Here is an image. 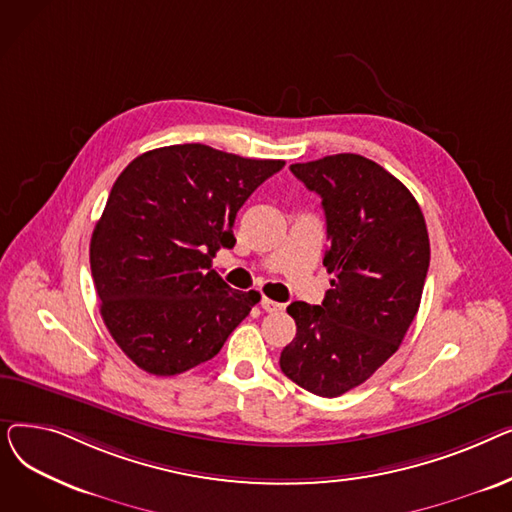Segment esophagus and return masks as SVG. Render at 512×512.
<instances>
[{
    "instance_id": "obj_1",
    "label": "esophagus",
    "mask_w": 512,
    "mask_h": 512,
    "mask_svg": "<svg viewBox=\"0 0 512 512\" xmlns=\"http://www.w3.org/2000/svg\"><path fill=\"white\" fill-rule=\"evenodd\" d=\"M261 309L267 311V313H278V311L284 309V305H282V303H276V301H272V299H267V297H263V299H261Z\"/></svg>"
}]
</instances>
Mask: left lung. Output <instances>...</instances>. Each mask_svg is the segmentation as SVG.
I'll use <instances>...</instances> for the list:
<instances>
[{"label":"left lung","instance_id":"obj_1","mask_svg":"<svg viewBox=\"0 0 512 512\" xmlns=\"http://www.w3.org/2000/svg\"><path fill=\"white\" fill-rule=\"evenodd\" d=\"M290 172L321 197L334 280L321 305H288L297 336L280 369L334 398L369 380L413 324L429 267L427 226L409 188L363 155H328Z\"/></svg>","mask_w":512,"mask_h":512}]
</instances>
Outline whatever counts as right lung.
I'll return each mask as SVG.
<instances>
[{"label": "right lung", "instance_id": "obj_1", "mask_svg": "<svg viewBox=\"0 0 512 512\" xmlns=\"http://www.w3.org/2000/svg\"><path fill=\"white\" fill-rule=\"evenodd\" d=\"M284 168L201 143L132 159L91 236L101 317L122 353L147 373L176 375L215 355L259 303L211 270L232 249L238 209Z\"/></svg>", "mask_w": 512, "mask_h": 512}]
</instances>
